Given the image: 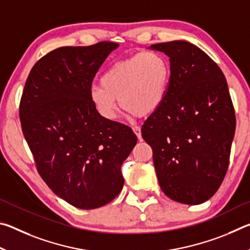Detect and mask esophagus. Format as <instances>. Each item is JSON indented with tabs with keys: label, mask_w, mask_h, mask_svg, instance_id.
<instances>
[{
	"label": "esophagus",
	"mask_w": 250,
	"mask_h": 250,
	"mask_svg": "<svg viewBox=\"0 0 250 250\" xmlns=\"http://www.w3.org/2000/svg\"><path fill=\"white\" fill-rule=\"evenodd\" d=\"M132 130H133V132L135 133V135L138 137L139 140H141L142 137H141V128H140V126H132Z\"/></svg>",
	"instance_id": "34e87169"
}]
</instances>
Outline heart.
<instances>
[{"mask_svg": "<svg viewBox=\"0 0 250 250\" xmlns=\"http://www.w3.org/2000/svg\"><path fill=\"white\" fill-rule=\"evenodd\" d=\"M171 83V67L159 53L135 54L112 64L92 84L89 99L97 113L112 121L120 105L137 116H149L166 100Z\"/></svg>", "mask_w": 250, "mask_h": 250, "instance_id": "obj_1", "label": "heart"}]
</instances>
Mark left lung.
<instances>
[{"label": "left lung", "mask_w": 250, "mask_h": 250, "mask_svg": "<svg viewBox=\"0 0 250 250\" xmlns=\"http://www.w3.org/2000/svg\"><path fill=\"white\" fill-rule=\"evenodd\" d=\"M170 58L164 103L142 125L160 188L173 201L204 203L229 164L236 118L226 78L208 55L185 41L151 45Z\"/></svg>", "instance_id": "obj_1"}]
</instances>
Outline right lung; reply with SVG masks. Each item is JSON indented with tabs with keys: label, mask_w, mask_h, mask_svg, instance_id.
<instances>
[{
	"label": "right lung",
	"mask_w": 250,
	"mask_h": 250,
	"mask_svg": "<svg viewBox=\"0 0 250 250\" xmlns=\"http://www.w3.org/2000/svg\"><path fill=\"white\" fill-rule=\"evenodd\" d=\"M118 46L52 50L34 65L21 99V125L37 171L77 208H98L121 192V164L138 141L130 126L101 118L89 99L97 71Z\"/></svg>",
	"instance_id": "1"
}]
</instances>
